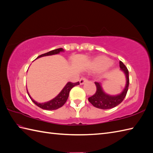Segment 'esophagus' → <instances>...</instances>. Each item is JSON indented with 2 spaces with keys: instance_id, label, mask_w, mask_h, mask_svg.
I'll return each instance as SVG.
<instances>
[{
  "instance_id": "obj_1",
  "label": "esophagus",
  "mask_w": 153,
  "mask_h": 153,
  "mask_svg": "<svg viewBox=\"0 0 153 153\" xmlns=\"http://www.w3.org/2000/svg\"><path fill=\"white\" fill-rule=\"evenodd\" d=\"M87 81V79L86 78V77H82V78L80 79L79 83H80L81 85H82V84H83L84 83L86 82Z\"/></svg>"
}]
</instances>
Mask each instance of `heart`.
I'll list each match as a JSON object with an SVG mask.
<instances>
[{
  "mask_svg": "<svg viewBox=\"0 0 153 153\" xmlns=\"http://www.w3.org/2000/svg\"><path fill=\"white\" fill-rule=\"evenodd\" d=\"M110 65V60L105 56H100L93 60L91 67L93 69H100V68H106Z\"/></svg>",
  "mask_w": 153,
  "mask_h": 153,
  "instance_id": "b5f03b06",
  "label": "heart"
}]
</instances>
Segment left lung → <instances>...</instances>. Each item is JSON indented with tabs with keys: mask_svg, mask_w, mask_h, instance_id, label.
Returning a JSON list of instances; mask_svg holds the SVG:
<instances>
[{
	"mask_svg": "<svg viewBox=\"0 0 153 153\" xmlns=\"http://www.w3.org/2000/svg\"><path fill=\"white\" fill-rule=\"evenodd\" d=\"M120 67L121 70L125 73L126 76V85L123 92L117 96H110L106 95L103 92L101 85L98 82H95L97 87L95 93L91 97L88 98L89 101L96 108L106 110L114 108L121 103L126 96L127 92L128 91L129 78V71L128 68H126L122 61H120Z\"/></svg>",
	"mask_w": 153,
	"mask_h": 153,
	"instance_id": "1",
	"label": "left lung"
}]
</instances>
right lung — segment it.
<instances>
[{"instance_id": "1", "label": "right lung", "mask_w": 153, "mask_h": 153, "mask_svg": "<svg viewBox=\"0 0 153 153\" xmlns=\"http://www.w3.org/2000/svg\"><path fill=\"white\" fill-rule=\"evenodd\" d=\"M61 51H63L62 48H57V49H54L53 51L48 52L47 53L39 55V56L37 58L42 57V56H49V55L58 54ZM79 82H76V83L68 82L66 85V86L64 87V89L61 91V92L58 94V95L55 97L54 99L50 100V101L45 102V103H38L37 102H35L33 99H32L31 98V97L28 94V92H27V94L29 97H30V99H31L32 101H33L37 106L40 107L41 108L47 110H56L58 108H60V107L62 106L64 104L66 103V100L68 98V96H69L70 90L72 89L74 86L79 85Z\"/></svg>"}]
</instances>
